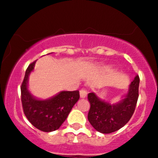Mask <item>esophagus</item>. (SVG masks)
Wrapping results in <instances>:
<instances>
[{"label": "esophagus", "instance_id": "obj_1", "mask_svg": "<svg viewBox=\"0 0 158 158\" xmlns=\"http://www.w3.org/2000/svg\"><path fill=\"white\" fill-rule=\"evenodd\" d=\"M80 96H81V98H82V99L85 98L87 96V91L85 89H81L80 91Z\"/></svg>", "mask_w": 158, "mask_h": 158}]
</instances>
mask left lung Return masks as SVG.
Here are the masks:
<instances>
[{"label": "left lung", "instance_id": "obj_1", "mask_svg": "<svg viewBox=\"0 0 158 158\" xmlns=\"http://www.w3.org/2000/svg\"><path fill=\"white\" fill-rule=\"evenodd\" d=\"M139 77L136 75L121 101L110 104L100 99L94 93L88 94L91 104L88 120L97 131L110 134L119 130L131 119L139 97Z\"/></svg>", "mask_w": 158, "mask_h": 158}]
</instances>
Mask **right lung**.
Returning <instances> with one entry per match:
<instances>
[{
    "label": "right lung",
    "mask_w": 158,
    "mask_h": 158,
    "mask_svg": "<svg viewBox=\"0 0 158 158\" xmlns=\"http://www.w3.org/2000/svg\"><path fill=\"white\" fill-rule=\"evenodd\" d=\"M36 61L26 69L21 85V99L24 113L36 128L44 132H52L59 128L67 119L72 108L78 101V91H61L48 99H38L28 90V78L33 71Z\"/></svg>",
    "instance_id": "1"
}]
</instances>
